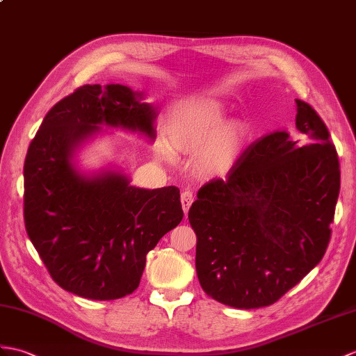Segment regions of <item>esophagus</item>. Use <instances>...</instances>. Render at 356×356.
Wrapping results in <instances>:
<instances>
[{
  "label": "esophagus",
  "mask_w": 356,
  "mask_h": 356,
  "mask_svg": "<svg viewBox=\"0 0 356 356\" xmlns=\"http://www.w3.org/2000/svg\"><path fill=\"white\" fill-rule=\"evenodd\" d=\"M180 202H181V208H184V212L188 213L189 208H191V204L194 202L193 191H189V189H185V191L181 193V195H180Z\"/></svg>",
  "instance_id": "esophagus-1"
}]
</instances>
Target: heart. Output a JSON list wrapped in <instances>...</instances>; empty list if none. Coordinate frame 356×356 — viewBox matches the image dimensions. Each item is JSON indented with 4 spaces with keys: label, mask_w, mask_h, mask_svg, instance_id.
Returning a JSON list of instances; mask_svg holds the SVG:
<instances>
[{
    "label": "heart",
    "mask_w": 356,
    "mask_h": 356,
    "mask_svg": "<svg viewBox=\"0 0 356 356\" xmlns=\"http://www.w3.org/2000/svg\"><path fill=\"white\" fill-rule=\"evenodd\" d=\"M229 118V107L213 97H193L172 107L165 134L172 148L194 153V168L202 176H225L249 145L253 127L247 120ZM158 153L171 161L170 148L161 143Z\"/></svg>",
    "instance_id": "b5f03b06"
}]
</instances>
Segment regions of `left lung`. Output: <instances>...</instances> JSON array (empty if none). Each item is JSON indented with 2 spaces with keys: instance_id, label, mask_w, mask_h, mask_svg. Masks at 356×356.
Instances as JSON below:
<instances>
[{
  "instance_id": "1",
  "label": "left lung",
  "mask_w": 356,
  "mask_h": 356,
  "mask_svg": "<svg viewBox=\"0 0 356 356\" xmlns=\"http://www.w3.org/2000/svg\"><path fill=\"white\" fill-rule=\"evenodd\" d=\"M296 106L291 129L256 140L189 209L198 282L227 307L277 302L327 249L340 163L316 111L300 100Z\"/></svg>"
}]
</instances>
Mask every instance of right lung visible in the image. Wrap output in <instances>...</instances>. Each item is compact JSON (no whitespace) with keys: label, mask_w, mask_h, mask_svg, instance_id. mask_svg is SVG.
I'll return each mask as SVG.
<instances>
[{"label":"right lung","mask_w":356,"mask_h":356,"mask_svg":"<svg viewBox=\"0 0 356 356\" xmlns=\"http://www.w3.org/2000/svg\"><path fill=\"white\" fill-rule=\"evenodd\" d=\"M158 107L144 90L85 85L54 104L24 163V220L54 282L92 300L134 293L145 256L184 218L179 188L131 185L121 167H81L79 153L106 129L153 143ZM105 129H103L102 127Z\"/></svg>","instance_id":"add662e5"}]
</instances>
